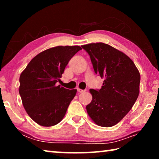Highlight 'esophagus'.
I'll return each mask as SVG.
<instances>
[{"mask_svg": "<svg viewBox=\"0 0 159 159\" xmlns=\"http://www.w3.org/2000/svg\"><path fill=\"white\" fill-rule=\"evenodd\" d=\"M77 90H78V92L80 93H82L85 92V90H82V89H80V88H77Z\"/></svg>", "mask_w": 159, "mask_h": 159, "instance_id": "obj_1", "label": "esophagus"}]
</instances>
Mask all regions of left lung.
<instances>
[{"label":"left lung","instance_id":"obj_1","mask_svg":"<svg viewBox=\"0 0 159 159\" xmlns=\"http://www.w3.org/2000/svg\"><path fill=\"white\" fill-rule=\"evenodd\" d=\"M90 55L94 71L104 80L101 89H90L92 101L86 106L97 125L111 127L130 111L138 98L140 74L131 59L103 43L82 45Z\"/></svg>","mask_w":159,"mask_h":159}]
</instances>
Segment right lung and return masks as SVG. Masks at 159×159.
<instances>
[{"label":"right lung","instance_id":"right-lung-1","mask_svg":"<svg viewBox=\"0 0 159 159\" xmlns=\"http://www.w3.org/2000/svg\"><path fill=\"white\" fill-rule=\"evenodd\" d=\"M81 49L78 45L49 48L38 54L21 72L19 93L26 113L39 125H55L65 116L77 90L57 83L69 60Z\"/></svg>","mask_w":159,"mask_h":159}]
</instances>
